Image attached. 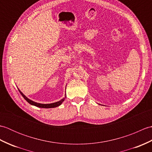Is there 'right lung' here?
Masks as SVG:
<instances>
[{
    "label": "right lung",
    "mask_w": 152,
    "mask_h": 152,
    "mask_svg": "<svg viewBox=\"0 0 152 152\" xmlns=\"http://www.w3.org/2000/svg\"><path fill=\"white\" fill-rule=\"evenodd\" d=\"M19 90V93H21V95L23 96V97L26 101L29 103L31 105H33V106H37V107H39V108H56V107H57V106H60L62 103L63 102V101H64V99H66V94H65V96H64V97L63 99H62L61 100H60L59 101H57L56 102H53V103H50V104H41V103H38V102H34L33 101H32V100L28 99L26 96H25L23 93L20 90Z\"/></svg>",
    "instance_id": "obj_1"
}]
</instances>
